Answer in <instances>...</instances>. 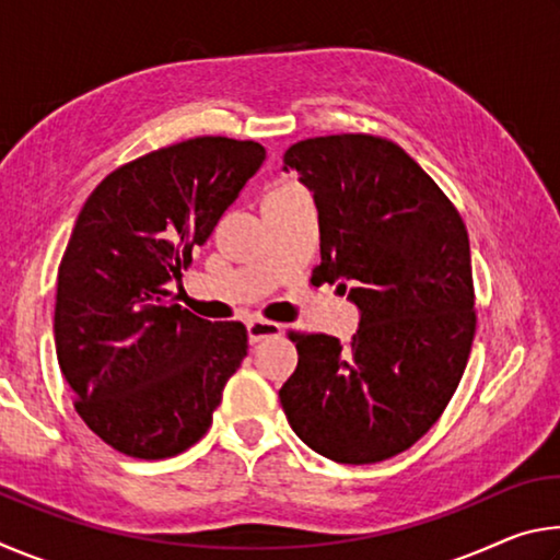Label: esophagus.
Returning a JSON list of instances; mask_svg holds the SVG:
<instances>
[{
  "label": "esophagus",
  "instance_id": "1",
  "mask_svg": "<svg viewBox=\"0 0 560 560\" xmlns=\"http://www.w3.org/2000/svg\"><path fill=\"white\" fill-rule=\"evenodd\" d=\"M246 334H249V343H261L264 338L281 336V326L264 318H252L246 320Z\"/></svg>",
  "mask_w": 560,
  "mask_h": 560
}]
</instances>
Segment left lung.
<instances>
[{"label": "left lung", "mask_w": 560, "mask_h": 560, "mask_svg": "<svg viewBox=\"0 0 560 560\" xmlns=\"http://www.w3.org/2000/svg\"><path fill=\"white\" fill-rule=\"evenodd\" d=\"M314 192L316 277L355 303L343 346L291 334L299 365L279 390L291 430L340 464L410 450L440 420L477 330L469 236L438 183L393 140L343 132L283 153Z\"/></svg>", "instance_id": "8db88e82"}]
</instances>
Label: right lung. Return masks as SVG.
Returning a JSON list of instances; mask_svg holds the SVG:
<instances>
[{
	"instance_id": "add662e5",
	"label": "right lung",
	"mask_w": 560,
	"mask_h": 560,
	"mask_svg": "<svg viewBox=\"0 0 560 560\" xmlns=\"http://www.w3.org/2000/svg\"><path fill=\"white\" fill-rule=\"evenodd\" d=\"M264 158L254 140L189 138L113 170L75 220L56 283V358L81 420L128 457H175L202 440L242 365L240 320L189 314L165 283Z\"/></svg>"
}]
</instances>
